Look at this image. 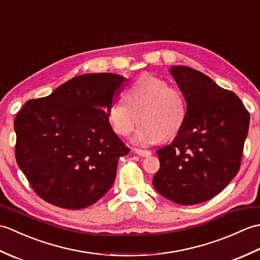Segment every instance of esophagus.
<instances>
[{"instance_id":"34e87169","label":"esophagus","mask_w":260,"mask_h":260,"mask_svg":"<svg viewBox=\"0 0 260 260\" xmlns=\"http://www.w3.org/2000/svg\"><path fill=\"white\" fill-rule=\"evenodd\" d=\"M133 151H134V153H136L137 155H140V156H143V157H147V156H150L151 155V151H147V150H140V148H133Z\"/></svg>"}]
</instances>
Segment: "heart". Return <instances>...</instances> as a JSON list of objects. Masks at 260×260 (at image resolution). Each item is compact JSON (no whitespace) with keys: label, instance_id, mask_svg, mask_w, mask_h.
I'll return each mask as SVG.
<instances>
[{"label":"heart","instance_id":"obj_1","mask_svg":"<svg viewBox=\"0 0 260 260\" xmlns=\"http://www.w3.org/2000/svg\"><path fill=\"white\" fill-rule=\"evenodd\" d=\"M125 102H114L107 108L112 129L126 137L142 124L134 136L136 144L150 145L179 134L186 118L182 93L165 80L152 75H142L126 88Z\"/></svg>","mask_w":260,"mask_h":260}]
</instances>
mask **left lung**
<instances>
[{"label":"left lung","instance_id":"left-lung-1","mask_svg":"<svg viewBox=\"0 0 260 260\" xmlns=\"http://www.w3.org/2000/svg\"><path fill=\"white\" fill-rule=\"evenodd\" d=\"M171 75L186 102V118L170 145L157 150L156 191L182 206L208 201L238 173L249 112L235 92L184 66Z\"/></svg>","mask_w":260,"mask_h":260}]
</instances>
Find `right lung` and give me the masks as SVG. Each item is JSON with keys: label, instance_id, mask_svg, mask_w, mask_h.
Here are the masks:
<instances>
[{"label": "right lung", "instance_id": "obj_1", "mask_svg": "<svg viewBox=\"0 0 260 260\" xmlns=\"http://www.w3.org/2000/svg\"><path fill=\"white\" fill-rule=\"evenodd\" d=\"M125 81L115 74L80 75L19 110L16 163L43 200L78 210L112 187L129 148L110 127L107 108Z\"/></svg>", "mask_w": 260, "mask_h": 260}]
</instances>
